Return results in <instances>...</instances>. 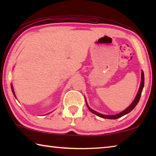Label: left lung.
I'll return each mask as SVG.
<instances>
[{"label": "left lung", "mask_w": 156, "mask_h": 156, "mask_svg": "<svg viewBox=\"0 0 156 156\" xmlns=\"http://www.w3.org/2000/svg\"><path fill=\"white\" fill-rule=\"evenodd\" d=\"M144 76L143 71H142V73H141V83H140V88H139V89H138V94H137L136 96V98H135V99H134L133 101L132 102V103H131L130 105H129V106L127 108H126V109L122 111V112L118 113V114L112 115L101 114V113H98V112H96V111L91 109V108L88 106L87 102V101H86V105H87V106L88 109H89V111H90L91 112H92L93 113H94V114H96V115H98L99 117H100V118H107V119H117V118H120V117H122V116H123V115L127 114L128 113L131 112V111L133 110V109H134V108L136 107L137 104L138 103V102H139V100H140V98L142 89H143V87H144Z\"/></svg>", "instance_id": "left-lung-1"}]
</instances>
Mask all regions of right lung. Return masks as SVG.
Instances as JSON below:
<instances>
[{
    "instance_id": "right-lung-1",
    "label": "right lung",
    "mask_w": 156,
    "mask_h": 156,
    "mask_svg": "<svg viewBox=\"0 0 156 156\" xmlns=\"http://www.w3.org/2000/svg\"><path fill=\"white\" fill-rule=\"evenodd\" d=\"M11 87H12V92H13V94L14 95V96L16 97V96H15V94H14V89H13V86L12 85V84H11Z\"/></svg>"
}]
</instances>
